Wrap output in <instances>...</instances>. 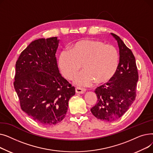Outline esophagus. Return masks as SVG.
Segmentation results:
<instances>
[{"label": "esophagus", "instance_id": "esophagus-1", "mask_svg": "<svg viewBox=\"0 0 153 153\" xmlns=\"http://www.w3.org/2000/svg\"><path fill=\"white\" fill-rule=\"evenodd\" d=\"M76 92L78 94H82L85 92V90L81 89V88H76Z\"/></svg>", "mask_w": 153, "mask_h": 153}]
</instances>
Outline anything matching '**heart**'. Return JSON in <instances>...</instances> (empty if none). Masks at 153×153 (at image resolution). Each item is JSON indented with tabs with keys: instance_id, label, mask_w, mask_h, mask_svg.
<instances>
[{
	"instance_id": "b5f03b06",
	"label": "heart",
	"mask_w": 153,
	"mask_h": 153,
	"mask_svg": "<svg viewBox=\"0 0 153 153\" xmlns=\"http://www.w3.org/2000/svg\"><path fill=\"white\" fill-rule=\"evenodd\" d=\"M119 64L116 48L98 39H82L72 43L70 50L64 49L59 56L58 66L62 76L72 79L81 69L83 71L74 79L79 87H89L94 82L101 85L114 76Z\"/></svg>"
}]
</instances>
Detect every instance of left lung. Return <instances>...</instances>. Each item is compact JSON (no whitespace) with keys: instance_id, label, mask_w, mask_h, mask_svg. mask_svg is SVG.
<instances>
[{"instance_id":"left-lung-1","label":"left lung","mask_w":153,"mask_h":153,"mask_svg":"<svg viewBox=\"0 0 153 153\" xmlns=\"http://www.w3.org/2000/svg\"><path fill=\"white\" fill-rule=\"evenodd\" d=\"M118 43L120 60L114 76L109 82L95 91L97 102L92 107V114L105 122H113L129 109L136 98L138 74L135 58L122 39L111 33Z\"/></svg>"}]
</instances>
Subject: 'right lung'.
I'll list each match as a JSON object with an SVG mask.
<instances>
[{
	"label": "right lung",
	"instance_id": "1",
	"mask_svg": "<svg viewBox=\"0 0 153 153\" xmlns=\"http://www.w3.org/2000/svg\"><path fill=\"white\" fill-rule=\"evenodd\" d=\"M57 37L39 38L20 54L15 64L14 88L22 110L35 121L53 125L65 117L75 88L60 74Z\"/></svg>",
	"mask_w": 153,
	"mask_h": 153
}]
</instances>
